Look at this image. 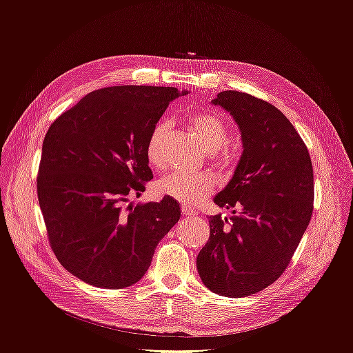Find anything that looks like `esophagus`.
<instances>
[{
    "label": "esophagus",
    "mask_w": 353,
    "mask_h": 353,
    "mask_svg": "<svg viewBox=\"0 0 353 353\" xmlns=\"http://www.w3.org/2000/svg\"><path fill=\"white\" fill-rule=\"evenodd\" d=\"M183 213H184V215H187V216H194L196 215V210L193 208H190V206H184L183 208Z\"/></svg>",
    "instance_id": "34e87169"
}]
</instances>
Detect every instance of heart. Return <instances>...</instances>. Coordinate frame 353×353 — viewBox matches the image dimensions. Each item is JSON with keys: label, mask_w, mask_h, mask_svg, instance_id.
I'll return each mask as SVG.
<instances>
[{"label": "heart", "mask_w": 353, "mask_h": 353, "mask_svg": "<svg viewBox=\"0 0 353 353\" xmlns=\"http://www.w3.org/2000/svg\"><path fill=\"white\" fill-rule=\"evenodd\" d=\"M188 130L197 138L206 152L216 153L230 141V128L227 122L215 113L199 112L187 117ZM169 135V123L162 121L156 123L145 141V159L154 169L165 166L163 145ZM156 193L162 197H170L188 206H194L205 200L215 188V179L208 174H183L172 172L160 178L156 185Z\"/></svg>", "instance_id": "b5f03b06"}]
</instances>
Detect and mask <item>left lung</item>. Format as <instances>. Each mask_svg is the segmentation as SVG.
Segmentation results:
<instances>
[{
  "label": "left lung",
  "instance_id": "1",
  "mask_svg": "<svg viewBox=\"0 0 353 353\" xmlns=\"http://www.w3.org/2000/svg\"><path fill=\"white\" fill-rule=\"evenodd\" d=\"M212 104L240 128L243 154L213 201L234 209L210 216L197 271L210 292L244 297L271 285L290 263L314 210V169L290 121L268 101L222 91Z\"/></svg>",
  "mask_w": 353,
  "mask_h": 353
}]
</instances>
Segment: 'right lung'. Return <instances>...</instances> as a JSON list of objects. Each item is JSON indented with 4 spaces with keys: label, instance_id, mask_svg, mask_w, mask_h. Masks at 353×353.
Instances as JSON below:
<instances>
[{
    "label": "right lung",
    "instance_id": "obj_1",
    "mask_svg": "<svg viewBox=\"0 0 353 353\" xmlns=\"http://www.w3.org/2000/svg\"><path fill=\"white\" fill-rule=\"evenodd\" d=\"M174 87L119 85L92 91L51 123L42 143L37 191L52 252L95 287L140 281L156 245L179 221L178 201L123 208L153 178L145 141Z\"/></svg>",
    "mask_w": 353,
    "mask_h": 353
}]
</instances>
